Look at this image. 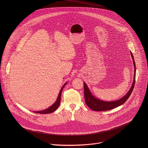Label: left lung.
Here are the masks:
<instances>
[{
  "label": "left lung",
  "instance_id": "8db88e82",
  "mask_svg": "<svg viewBox=\"0 0 148 148\" xmlns=\"http://www.w3.org/2000/svg\"><path fill=\"white\" fill-rule=\"evenodd\" d=\"M130 54L133 59L134 71L133 82L132 84L131 88L129 89V90L127 92V94L124 96H123L119 100L113 101H106L99 100L96 97H94V96L92 95V94L91 93L90 90L89 89L88 87L87 86L85 83L84 82V90L85 104L90 109H91L92 110H93L94 111L109 110L114 109L116 107H118L119 106H121L128 99L134 88V86L135 84V78H136V64H135L133 54L131 52H130Z\"/></svg>",
  "mask_w": 148,
  "mask_h": 148
}]
</instances>
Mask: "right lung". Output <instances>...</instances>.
Segmentation results:
<instances>
[{"label":"right lung","instance_id":"right-lung-1","mask_svg":"<svg viewBox=\"0 0 148 148\" xmlns=\"http://www.w3.org/2000/svg\"><path fill=\"white\" fill-rule=\"evenodd\" d=\"M67 82L65 83L63 86H62V89L60 90V92L59 93L58 99L56 100V101L55 102L54 104H53L51 106H49L48 108L45 109L43 110H40V111H33V112L36 113H41V114H48V113H51L53 112L54 111H55L59 107V106H60V100H61V94H62V90L64 88V87L65 86V85L66 84Z\"/></svg>","mask_w":148,"mask_h":148}]
</instances>
